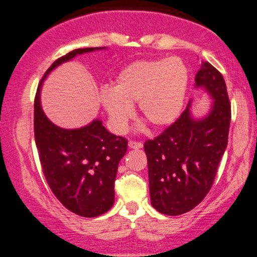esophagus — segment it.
I'll return each mask as SVG.
<instances>
[{"instance_id":"1","label":"esophagus","mask_w":257,"mask_h":257,"mask_svg":"<svg viewBox=\"0 0 257 257\" xmlns=\"http://www.w3.org/2000/svg\"><path fill=\"white\" fill-rule=\"evenodd\" d=\"M128 148L130 149H142V148H143V143H141V142L130 141L128 142Z\"/></svg>"}]
</instances>
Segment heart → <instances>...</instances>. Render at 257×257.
Listing matches in <instances>:
<instances>
[{"label":"heart","mask_w":257,"mask_h":257,"mask_svg":"<svg viewBox=\"0 0 257 257\" xmlns=\"http://www.w3.org/2000/svg\"><path fill=\"white\" fill-rule=\"evenodd\" d=\"M188 69L177 57L131 63L116 75L113 88L104 87L100 100L113 130L122 134L139 113L155 127H166L181 115L188 90Z\"/></svg>","instance_id":"1"}]
</instances>
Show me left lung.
<instances>
[{
	"instance_id": "8db88e82",
	"label": "left lung",
	"mask_w": 257,
	"mask_h": 257,
	"mask_svg": "<svg viewBox=\"0 0 257 257\" xmlns=\"http://www.w3.org/2000/svg\"><path fill=\"white\" fill-rule=\"evenodd\" d=\"M196 89L212 99L202 116L192 112V102L162 135L147 141L151 205L168 216L193 210L213 185L227 145L231 106L223 76L208 62L195 75Z\"/></svg>"
}]
</instances>
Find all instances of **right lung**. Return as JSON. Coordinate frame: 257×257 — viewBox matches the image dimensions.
<instances>
[{"label":"right lung","instance_id":"right-lung-1","mask_svg":"<svg viewBox=\"0 0 257 257\" xmlns=\"http://www.w3.org/2000/svg\"><path fill=\"white\" fill-rule=\"evenodd\" d=\"M100 50L106 47L76 49L57 59L44 75L34 100V137L46 181L63 206L87 218L103 214L113 206L114 181L127 141L107 131L100 119L80 128L59 127L44 113L40 91L57 66Z\"/></svg>","mask_w":257,"mask_h":257}]
</instances>
